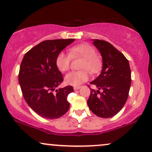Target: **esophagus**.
<instances>
[{
    "instance_id": "1",
    "label": "esophagus",
    "mask_w": 152,
    "mask_h": 152,
    "mask_svg": "<svg viewBox=\"0 0 152 152\" xmlns=\"http://www.w3.org/2000/svg\"><path fill=\"white\" fill-rule=\"evenodd\" d=\"M80 88H81L80 86H74V90H79Z\"/></svg>"
}]
</instances>
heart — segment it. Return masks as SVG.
<instances>
[{"label":"heart","instance_id":"1","mask_svg":"<svg viewBox=\"0 0 152 152\" xmlns=\"http://www.w3.org/2000/svg\"><path fill=\"white\" fill-rule=\"evenodd\" d=\"M69 54L72 57H81L83 58L80 69H84L71 72L66 75L64 80L67 85L72 86H78L88 80L90 74L88 70L92 73H96L100 70L102 66L100 58L95 56L94 48L88 44H82L75 46L69 49ZM71 56L63 51L58 53L56 60V64L60 72H66L70 66Z\"/></svg>","mask_w":152,"mask_h":152}]
</instances>
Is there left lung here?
I'll use <instances>...</instances> for the list:
<instances>
[{
  "instance_id": "obj_1",
  "label": "left lung",
  "mask_w": 152,
  "mask_h": 152,
  "mask_svg": "<svg viewBox=\"0 0 152 152\" xmlns=\"http://www.w3.org/2000/svg\"><path fill=\"white\" fill-rule=\"evenodd\" d=\"M92 42L102 57V69L99 76L90 82L97 90L91 89L88 105L94 114L108 118L120 112L128 99L131 69L128 60L109 42L99 39Z\"/></svg>"
}]
</instances>
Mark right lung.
<instances>
[{"label": "right lung", "mask_w": 152, "mask_h": 152, "mask_svg": "<svg viewBox=\"0 0 152 152\" xmlns=\"http://www.w3.org/2000/svg\"><path fill=\"white\" fill-rule=\"evenodd\" d=\"M74 40H46L28 50L22 60L19 74L22 94L32 110L44 118H59L69 108L66 98L74 89L69 86L56 89L63 78L56 60Z\"/></svg>", "instance_id": "add662e5"}]
</instances>
